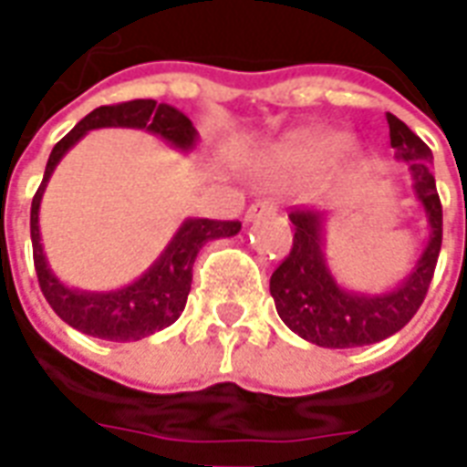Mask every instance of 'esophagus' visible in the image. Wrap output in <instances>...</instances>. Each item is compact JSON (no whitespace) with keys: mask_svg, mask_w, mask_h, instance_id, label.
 <instances>
[{"mask_svg":"<svg viewBox=\"0 0 467 467\" xmlns=\"http://www.w3.org/2000/svg\"><path fill=\"white\" fill-rule=\"evenodd\" d=\"M275 210H277V204H275L273 200H260V202H253L250 207H247V213H244V220H247V223H253V220H257V217L275 213Z\"/></svg>","mask_w":467,"mask_h":467,"instance_id":"esophagus-1","label":"esophagus"}]
</instances>
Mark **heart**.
Masks as SVG:
<instances>
[{
    "label": "heart",
    "mask_w": 467,
    "mask_h": 467,
    "mask_svg": "<svg viewBox=\"0 0 467 467\" xmlns=\"http://www.w3.org/2000/svg\"><path fill=\"white\" fill-rule=\"evenodd\" d=\"M333 142H337V140H335V137H333Z\"/></svg>",
    "instance_id": "1"
}]
</instances>
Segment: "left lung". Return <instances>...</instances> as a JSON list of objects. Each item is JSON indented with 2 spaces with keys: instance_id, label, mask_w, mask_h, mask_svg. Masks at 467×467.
<instances>
[{
  "instance_id": "obj_1",
  "label": "left lung",
  "mask_w": 467,
  "mask_h": 467,
  "mask_svg": "<svg viewBox=\"0 0 467 467\" xmlns=\"http://www.w3.org/2000/svg\"><path fill=\"white\" fill-rule=\"evenodd\" d=\"M388 124L390 147L398 160L408 162L412 190L431 224V237L410 275H405L392 290L378 295L352 293L335 280L325 260V213H290V223L295 224L293 250L270 277V295L280 320L303 340L320 348H360L380 343L402 330L425 300L435 273L442 243V207L431 172L432 152L390 112Z\"/></svg>"
}]
</instances>
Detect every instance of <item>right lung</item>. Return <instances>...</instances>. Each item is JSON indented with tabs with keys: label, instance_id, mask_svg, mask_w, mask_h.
Returning a JSON list of instances; mask_svg holds the SVG:
<instances>
[{
	"label": "right lung",
	"instance_id": "1",
	"mask_svg": "<svg viewBox=\"0 0 467 467\" xmlns=\"http://www.w3.org/2000/svg\"><path fill=\"white\" fill-rule=\"evenodd\" d=\"M99 127L147 130V132L162 137L164 142L180 152L194 150L197 130L190 122V117H184L180 109L154 102V99H132V102H122V105L97 107L95 112H89L82 122H77L75 130L55 144V150L47 160L45 180L32 200V217H29L32 253H35L39 287L45 293L47 303L52 305V310L67 325H72L79 333L92 335L99 340H112V343H130V340H142L147 335L170 327L182 315L190 285H192V265L197 253L210 240L237 234L243 224L207 220V217H187L180 224V230L174 233L170 244L162 250V254L154 260L152 267L119 290L89 293V290H77V287L62 283L52 273V267L47 263L45 247H42L39 204H42L45 187L59 160L89 130H99Z\"/></svg>",
	"mask_w": 467,
	"mask_h": 467
}]
</instances>
